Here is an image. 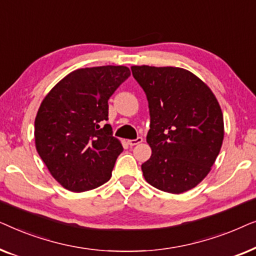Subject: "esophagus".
I'll list each match as a JSON object with an SVG mask.
<instances>
[{
  "instance_id": "esophagus-1",
  "label": "esophagus",
  "mask_w": 256,
  "mask_h": 256,
  "mask_svg": "<svg viewBox=\"0 0 256 256\" xmlns=\"http://www.w3.org/2000/svg\"><path fill=\"white\" fill-rule=\"evenodd\" d=\"M142 141H143V138H135V140H129V141H128V144L130 146H132L138 144V143H141Z\"/></svg>"
}]
</instances>
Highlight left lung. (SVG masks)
I'll return each mask as SVG.
<instances>
[{"instance_id": "1", "label": "left lung", "mask_w": 256, "mask_h": 256, "mask_svg": "<svg viewBox=\"0 0 256 256\" xmlns=\"http://www.w3.org/2000/svg\"><path fill=\"white\" fill-rule=\"evenodd\" d=\"M150 114L146 142L152 156L142 164L146 180L169 194L191 190L210 172L224 140V118L212 90L180 68L132 66Z\"/></svg>"}]
</instances>
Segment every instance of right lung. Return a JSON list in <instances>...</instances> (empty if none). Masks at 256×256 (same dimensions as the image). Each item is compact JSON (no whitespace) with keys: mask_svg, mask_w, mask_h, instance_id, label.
<instances>
[{"mask_svg":"<svg viewBox=\"0 0 256 256\" xmlns=\"http://www.w3.org/2000/svg\"><path fill=\"white\" fill-rule=\"evenodd\" d=\"M130 76L126 66L76 70L45 96L34 120L36 149L52 176L73 192L110 180L124 152L108 120V100Z\"/></svg>","mask_w":256,"mask_h":256,"instance_id":"obj_1","label":"right lung"}]
</instances>
